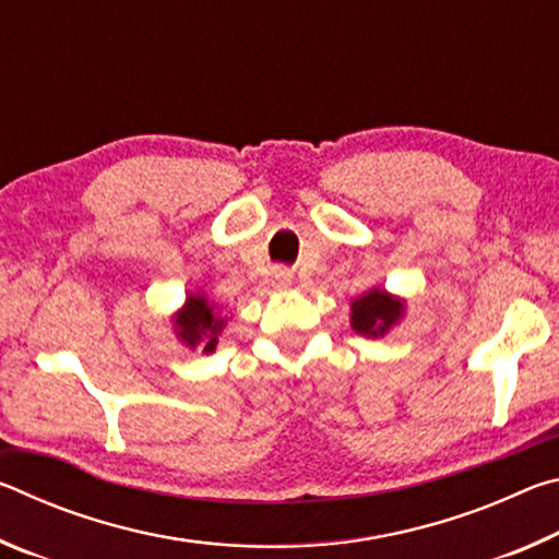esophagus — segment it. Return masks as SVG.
<instances>
[{
  "label": "esophagus",
  "instance_id": "obj_1",
  "mask_svg": "<svg viewBox=\"0 0 559 559\" xmlns=\"http://www.w3.org/2000/svg\"><path fill=\"white\" fill-rule=\"evenodd\" d=\"M273 281H276V286H278V288H286V286H290L293 273H290L288 269H278L276 273H273Z\"/></svg>",
  "mask_w": 559,
  "mask_h": 559
}]
</instances>
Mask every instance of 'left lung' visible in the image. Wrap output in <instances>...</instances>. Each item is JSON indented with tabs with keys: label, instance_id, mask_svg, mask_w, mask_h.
<instances>
[{
	"label": "left lung",
	"instance_id": "1",
	"mask_svg": "<svg viewBox=\"0 0 559 559\" xmlns=\"http://www.w3.org/2000/svg\"><path fill=\"white\" fill-rule=\"evenodd\" d=\"M353 316H349V323H353V330L359 335L367 337H380L392 325L400 323V318L404 316V300L390 296L386 290L372 288L365 296H359L353 300Z\"/></svg>",
	"mask_w": 559,
	"mask_h": 559
}]
</instances>
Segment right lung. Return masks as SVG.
I'll list each match as a JSON object with an SVG mask.
<instances>
[{
	"instance_id": "obj_1",
	"label": "right lung",
	"mask_w": 559,
	"mask_h": 559,
	"mask_svg": "<svg viewBox=\"0 0 559 559\" xmlns=\"http://www.w3.org/2000/svg\"><path fill=\"white\" fill-rule=\"evenodd\" d=\"M175 333L182 340L187 347L204 345L202 353H212L219 343V333L226 325V320L219 316L214 302L206 300L202 293H194V296H187L185 306L179 313L173 318Z\"/></svg>"
}]
</instances>
